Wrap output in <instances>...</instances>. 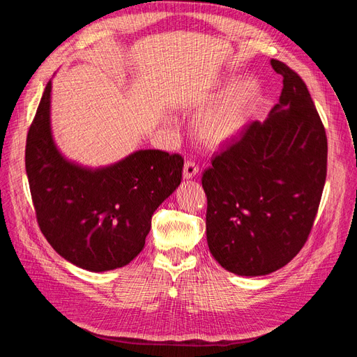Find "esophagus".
I'll use <instances>...</instances> for the list:
<instances>
[{
	"instance_id": "obj_1",
	"label": "esophagus",
	"mask_w": 357,
	"mask_h": 357,
	"mask_svg": "<svg viewBox=\"0 0 357 357\" xmlns=\"http://www.w3.org/2000/svg\"><path fill=\"white\" fill-rule=\"evenodd\" d=\"M198 172H199V167L195 164V162L188 160L185 164V168H183V177L186 180H190L193 177H197Z\"/></svg>"
}]
</instances>
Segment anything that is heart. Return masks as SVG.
<instances>
[{
  "label": "heart",
  "instance_id": "heart-1",
  "mask_svg": "<svg viewBox=\"0 0 357 357\" xmlns=\"http://www.w3.org/2000/svg\"><path fill=\"white\" fill-rule=\"evenodd\" d=\"M231 81V75H223L214 83V91L220 92ZM261 95V83L253 75L236 79L225 89L218 101L201 114L198 121L199 137L208 144H223L229 142L238 135L250 121Z\"/></svg>",
  "mask_w": 357,
  "mask_h": 357
}]
</instances>
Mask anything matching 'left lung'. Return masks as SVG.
Returning a JSON list of instances; mask_svg holds the SVG:
<instances>
[{
    "label": "left lung",
    "instance_id": "8db88e82",
    "mask_svg": "<svg viewBox=\"0 0 357 357\" xmlns=\"http://www.w3.org/2000/svg\"><path fill=\"white\" fill-rule=\"evenodd\" d=\"M271 66L283 75L278 104L202 174L210 252L244 277L271 274L298 255L326 180V132L307 86L286 63Z\"/></svg>",
    "mask_w": 357,
    "mask_h": 357
}]
</instances>
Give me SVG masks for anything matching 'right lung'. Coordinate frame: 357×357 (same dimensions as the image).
<instances>
[{"label": "right lung", "mask_w": 357, "mask_h": 357, "mask_svg": "<svg viewBox=\"0 0 357 357\" xmlns=\"http://www.w3.org/2000/svg\"><path fill=\"white\" fill-rule=\"evenodd\" d=\"M52 80L26 137L25 167L43 235L70 264L104 273L143 250L152 215L181 183L183 158L146 149L105 167L68 159L55 143Z\"/></svg>", "instance_id": "right-lung-1"}]
</instances>
